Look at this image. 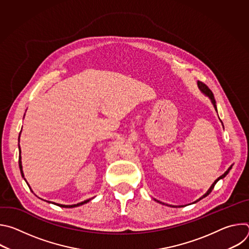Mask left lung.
Masks as SVG:
<instances>
[{
	"instance_id": "left-lung-1",
	"label": "left lung",
	"mask_w": 249,
	"mask_h": 249,
	"mask_svg": "<svg viewBox=\"0 0 249 249\" xmlns=\"http://www.w3.org/2000/svg\"><path fill=\"white\" fill-rule=\"evenodd\" d=\"M197 84H198V87H199L200 90H201V91H202V92H203V93H204L206 96H208V97L211 99V101H212L213 105H214V107H215V109H216V111H217V105H216V100H215L214 94H213L212 90H211V89H209V88H208V87H207L205 84H203L202 82H198ZM231 166H232V165H231ZM231 166H230V167H229V169H228V170H227V171H226V172H225L223 175H221L218 179H216V180H215V182L211 185V187L209 188V190H208V191H207V192H206V193H205V194H204V195H203L201 198H199L197 201H195L194 203H196V202L200 201L201 199H203V198L207 197V196H208V195H209V194L212 192V190L214 189V187H215L216 183H217V182H218L220 179H223L224 177H226V175H227V174L230 172V170L231 169ZM155 201H157V202H159V203H160V204H162V205H166V204H164V203H161V202H160V201H159V200H156V199H155ZM167 206H168V205H167ZM169 206H170V207H177V206H171V205H169ZM178 207H183V206H178Z\"/></svg>"
}]
</instances>
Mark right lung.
<instances>
[{"label": "right lung", "mask_w": 249, "mask_h": 249, "mask_svg": "<svg viewBox=\"0 0 249 249\" xmlns=\"http://www.w3.org/2000/svg\"><path fill=\"white\" fill-rule=\"evenodd\" d=\"M21 132V131H20ZM19 136H20V133H19ZM19 136H18V142H19ZM18 151H19V157H18V165H19V169H20V173H21V176L23 177L24 178V174H23V171H22V165H21V157H20V153H21V151H20V147H19V143H18ZM24 180H25V178H24ZM26 181V180H25ZM28 185V184H27ZM29 186V185H28ZM30 188V187H29ZM31 189V188H30ZM91 199H88V200H85V201H83V202H81V203H78V204H74V205H62V204H57V203H54V202H50V201H46V202H48V203H52V204H55V205H57V206H59V207H63V208H75V207H78V206H81V205H84V204H86V203H88V202H89Z\"/></svg>", "instance_id": "add662e5"}]
</instances>
